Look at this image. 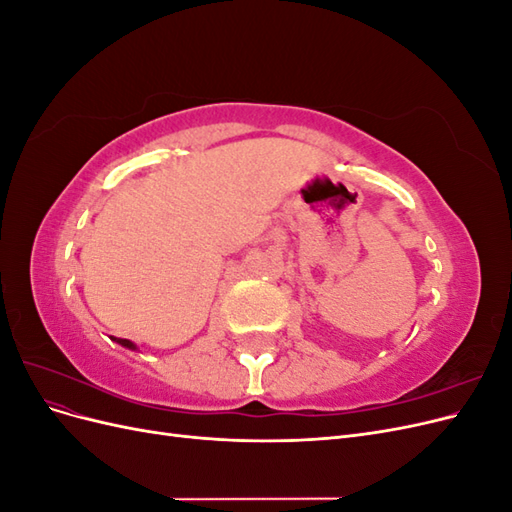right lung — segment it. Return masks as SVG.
<instances>
[{
  "label": "right lung",
  "instance_id": "obj_1",
  "mask_svg": "<svg viewBox=\"0 0 512 512\" xmlns=\"http://www.w3.org/2000/svg\"><path fill=\"white\" fill-rule=\"evenodd\" d=\"M113 342H117L119 346L128 348V350H138V346L134 342H130V339H121V337H113Z\"/></svg>",
  "mask_w": 512,
  "mask_h": 512
}]
</instances>
